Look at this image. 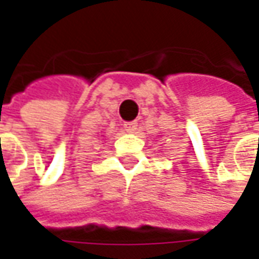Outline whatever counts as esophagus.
Here are the masks:
<instances>
[{
    "label": "esophagus",
    "instance_id": "esophagus-1",
    "mask_svg": "<svg viewBox=\"0 0 259 259\" xmlns=\"http://www.w3.org/2000/svg\"><path fill=\"white\" fill-rule=\"evenodd\" d=\"M124 128L126 133H134L137 130V121H130V122H125Z\"/></svg>",
    "mask_w": 259,
    "mask_h": 259
}]
</instances>
